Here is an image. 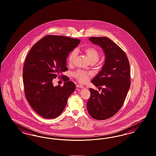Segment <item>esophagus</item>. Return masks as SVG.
Returning <instances> with one entry per match:
<instances>
[{"label":"esophagus","instance_id":"esophagus-1","mask_svg":"<svg viewBox=\"0 0 156 156\" xmlns=\"http://www.w3.org/2000/svg\"><path fill=\"white\" fill-rule=\"evenodd\" d=\"M76 87H78V88H83L84 86L83 85H81V84H77Z\"/></svg>","mask_w":156,"mask_h":156}]
</instances>
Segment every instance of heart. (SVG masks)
<instances>
[{
	"mask_svg": "<svg viewBox=\"0 0 156 156\" xmlns=\"http://www.w3.org/2000/svg\"><path fill=\"white\" fill-rule=\"evenodd\" d=\"M83 51L84 52L92 64L97 62L101 56V52H100L98 48L94 47H87L83 50ZM76 56L77 51L75 50H73L69 52L68 56V63L69 65L73 64ZM91 75V73L80 70H77L73 73L74 77L81 83H84L87 82Z\"/></svg>",
	"mask_w": 156,
	"mask_h": 156,
	"instance_id": "1",
	"label": "heart"
}]
</instances>
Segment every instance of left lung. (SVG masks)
<instances>
[{"label": "left lung", "instance_id": "1", "mask_svg": "<svg viewBox=\"0 0 156 156\" xmlns=\"http://www.w3.org/2000/svg\"><path fill=\"white\" fill-rule=\"evenodd\" d=\"M89 40L103 48L106 59L102 69L92 80L102 91L90 88L87 108L92 118L103 120L116 114L124 102L131 85L130 66L126 54L109 38L91 37Z\"/></svg>", "mask_w": 156, "mask_h": 156}]
</instances>
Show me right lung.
Masks as SVG:
<instances>
[{
	"mask_svg": "<svg viewBox=\"0 0 156 156\" xmlns=\"http://www.w3.org/2000/svg\"><path fill=\"white\" fill-rule=\"evenodd\" d=\"M80 40L64 36L47 35L31 48L23 65V82L27 100L41 117L54 119L63 112L75 85L62 73L68 70L66 58ZM57 76L63 87H53Z\"/></svg>",
	"mask_w": 156,
	"mask_h": 156,
	"instance_id": "right-lung-1",
	"label": "right lung"
}]
</instances>
